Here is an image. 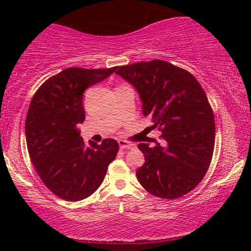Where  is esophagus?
I'll use <instances>...</instances> for the list:
<instances>
[{"instance_id":"34e87169","label":"esophagus","mask_w":251,"mask_h":251,"mask_svg":"<svg viewBox=\"0 0 251 251\" xmlns=\"http://www.w3.org/2000/svg\"><path fill=\"white\" fill-rule=\"evenodd\" d=\"M119 145H120V149L126 150V149H131L133 144L126 142V140H119Z\"/></svg>"}]
</instances>
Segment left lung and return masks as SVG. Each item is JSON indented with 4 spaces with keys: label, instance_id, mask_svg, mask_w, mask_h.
<instances>
[{
    "label": "left lung",
    "instance_id": "obj_1",
    "mask_svg": "<svg viewBox=\"0 0 251 251\" xmlns=\"http://www.w3.org/2000/svg\"><path fill=\"white\" fill-rule=\"evenodd\" d=\"M116 74L137 89L151 130L162 144L142 143L145 163L137 178L145 190L161 199H178L194 190L210 166L215 147V116L201 84L190 72L168 61L116 66Z\"/></svg>",
    "mask_w": 251,
    "mask_h": 251
}]
</instances>
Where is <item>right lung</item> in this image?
Here are the masks:
<instances>
[{"instance_id":"add662e5","label":"right lung","mask_w":251,"mask_h":251,"mask_svg":"<svg viewBox=\"0 0 251 251\" xmlns=\"http://www.w3.org/2000/svg\"><path fill=\"white\" fill-rule=\"evenodd\" d=\"M114 71L66 68L43 82L30 101L25 122L29 157L43 184L65 201L94 194L118 154L115 139L87 145L77 128L85 120L84 90Z\"/></svg>"}]
</instances>
